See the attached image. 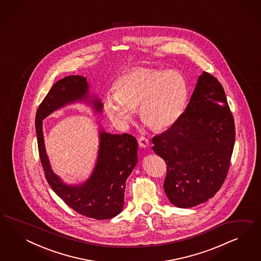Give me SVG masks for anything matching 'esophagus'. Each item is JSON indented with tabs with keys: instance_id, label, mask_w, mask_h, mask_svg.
<instances>
[{
	"instance_id": "34e87169",
	"label": "esophagus",
	"mask_w": 261,
	"mask_h": 261,
	"mask_svg": "<svg viewBox=\"0 0 261 261\" xmlns=\"http://www.w3.org/2000/svg\"><path fill=\"white\" fill-rule=\"evenodd\" d=\"M139 144H140V146L142 147V148H145V147H147V146L149 145V140H148L147 138L142 136V137L139 139Z\"/></svg>"
}]
</instances>
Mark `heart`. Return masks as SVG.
Here are the masks:
<instances>
[{
    "label": "heart",
    "mask_w": 261,
    "mask_h": 261,
    "mask_svg": "<svg viewBox=\"0 0 261 261\" xmlns=\"http://www.w3.org/2000/svg\"><path fill=\"white\" fill-rule=\"evenodd\" d=\"M188 98V84L180 72L141 68L118 77L103 107L114 123L125 126L139 106L142 121L162 131L181 118Z\"/></svg>",
    "instance_id": "b5f03b06"
}]
</instances>
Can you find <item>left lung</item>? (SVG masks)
I'll return each mask as SVG.
<instances>
[{
    "mask_svg": "<svg viewBox=\"0 0 261 261\" xmlns=\"http://www.w3.org/2000/svg\"><path fill=\"white\" fill-rule=\"evenodd\" d=\"M236 129L220 82L204 71L179 120L152 139L166 163L164 189L170 203L192 207L220 190L229 171Z\"/></svg>",
    "mask_w": 261,
    "mask_h": 261,
    "instance_id": "left-lung-1",
    "label": "left lung"
}]
</instances>
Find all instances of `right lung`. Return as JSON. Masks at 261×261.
Listing matches in <instances>:
<instances>
[{
    "label": "right lung",
    "mask_w": 261,
    "mask_h": 261,
    "mask_svg": "<svg viewBox=\"0 0 261 261\" xmlns=\"http://www.w3.org/2000/svg\"><path fill=\"white\" fill-rule=\"evenodd\" d=\"M89 92L87 79L83 75H69L58 80L37 109L35 127L41 163L50 188L76 213L104 220L122 211L125 182L138 163L137 140L127 133H107L99 125V146L93 172L82 184L68 185L53 171L43 135V119L68 104L88 103L95 113H102L101 100Z\"/></svg>",
    "instance_id": "obj_1"
}]
</instances>
